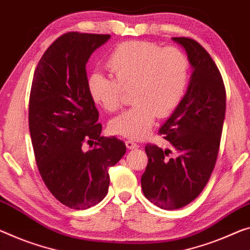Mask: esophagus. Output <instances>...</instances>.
Wrapping results in <instances>:
<instances>
[{
    "instance_id": "esophagus-1",
    "label": "esophagus",
    "mask_w": 250,
    "mask_h": 250,
    "mask_svg": "<svg viewBox=\"0 0 250 250\" xmlns=\"http://www.w3.org/2000/svg\"><path fill=\"white\" fill-rule=\"evenodd\" d=\"M125 144H126V147L128 149H134V148L140 147V145H138L136 142H134L133 140H127L125 142Z\"/></svg>"
}]
</instances>
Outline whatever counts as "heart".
Listing matches in <instances>:
<instances>
[{"label": "heart", "mask_w": 250, "mask_h": 250, "mask_svg": "<svg viewBox=\"0 0 250 250\" xmlns=\"http://www.w3.org/2000/svg\"><path fill=\"white\" fill-rule=\"evenodd\" d=\"M107 67L114 78L95 71L87 83L95 104L107 112L120 108L125 91L135 105L109 123L113 134L130 140L145 137L159 117L170 115L181 103L190 78V62L175 48L161 49L144 41L124 42L113 50Z\"/></svg>", "instance_id": "obj_1"}]
</instances>
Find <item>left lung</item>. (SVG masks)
Instances as JSON below:
<instances>
[{"instance_id": "1", "label": "left lung", "mask_w": 250, "mask_h": 250, "mask_svg": "<svg viewBox=\"0 0 250 250\" xmlns=\"http://www.w3.org/2000/svg\"><path fill=\"white\" fill-rule=\"evenodd\" d=\"M186 50L192 75L187 93L173 114L160 128L178 152L147 144L146 170L142 190L161 209L173 210L189 205L208 183L216 164L226 113V90L220 71L197 41L172 38Z\"/></svg>"}]
</instances>
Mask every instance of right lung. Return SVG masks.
I'll use <instances>...</instances> for the list:
<instances>
[{"instance_id":"add662e5","label":"right lung","mask_w":250,"mask_h":250,"mask_svg":"<svg viewBox=\"0 0 250 250\" xmlns=\"http://www.w3.org/2000/svg\"><path fill=\"white\" fill-rule=\"evenodd\" d=\"M109 34L68 32L40 59L32 80L29 128L41 178L57 200L83 210L106 197L109 167L126 152L116 137L101 136L99 114L87 87L86 64ZM95 147L85 151L86 143Z\"/></svg>"}]
</instances>
